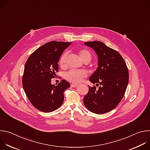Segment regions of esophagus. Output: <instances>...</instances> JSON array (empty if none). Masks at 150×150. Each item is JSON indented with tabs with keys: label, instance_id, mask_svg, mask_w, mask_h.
<instances>
[{
	"label": "esophagus",
	"instance_id": "1",
	"mask_svg": "<svg viewBox=\"0 0 150 150\" xmlns=\"http://www.w3.org/2000/svg\"><path fill=\"white\" fill-rule=\"evenodd\" d=\"M71 85L72 87H74V88H76L78 86L77 84H74V83H72Z\"/></svg>",
	"mask_w": 150,
	"mask_h": 150
}]
</instances>
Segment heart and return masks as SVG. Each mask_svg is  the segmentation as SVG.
<instances>
[{
  "label": "heart",
  "mask_w": 150,
  "mask_h": 150,
  "mask_svg": "<svg viewBox=\"0 0 150 150\" xmlns=\"http://www.w3.org/2000/svg\"><path fill=\"white\" fill-rule=\"evenodd\" d=\"M78 54L81 59L83 61H90L91 59V54L90 52L87 49H81L78 51ZM68 53L67 52H64L60 56L59 60V65L60 67L63 68L66 67L67 59ZM87 76V72L84 70H69L65 75V79L72 83H78L82 81V80Z\"/></svg>",
  "instance_id": "heart-1"
}]
</instances>
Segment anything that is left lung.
I'll list each match as a JSON object with an SVG mask.
<instances>
[{"instance_id":"8db88e82","label":"left lung","mask_w":150,"mask_h":150,"mask_svg":"<svg viewBox=\"0 0 150 150\" xmlns=\"http://www.w3.org/2000/svg\"><path fill=\"white\" fill-rule=\"evenodd\" d=\"M84 44L97 53L98 67L89 79L96 85L89 87L83 104L90 112L103 114L115 109L123 98L129 81V71L122 56L103 42L94 41Z\"/></svg>"}]
</instances>
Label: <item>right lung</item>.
Here are the masks:
<instances>
[{"instance_id":"right-lung-1","label":"right lung","mask_w":150,"mask_h":150,"mask_svg":"<svg viewBox=\"0 0 150 150\" xmlns=\"http://www.w3.org/2000/svg\"><path fill=\"white\" fill-rule=\"evenodd\" d=\"M71 44V42H48L36 49L25 64L23 87L31 103L40 111L57 110L63 102L64 91L71 87L65 79L56 85L51 83V79L59 71V58Z\"/></svg>"}]
</instances>
